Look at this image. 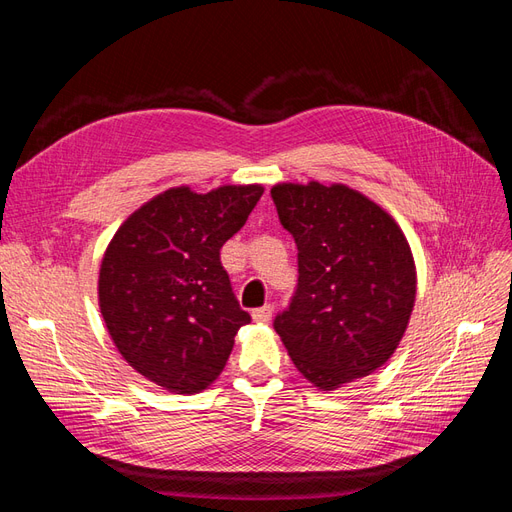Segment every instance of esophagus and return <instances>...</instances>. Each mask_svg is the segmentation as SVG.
I'll return each mask as SVG.
<instances>
[{"mask_svg": "<svg viewBox=\"0 0 512 512\" xmlns=\"http://www.w3.org/2000/svg\"><path fill=\"white\" fill-rule=\"evenodd\" d=\"M271 316H273V307L271 305H262V307H258V309H254V312H252L254 322H269Z\"/></svg>", "mask_w": 512, "mask_h": 512, "instance_id": "1", "label": "esophagus"}]
</instances>
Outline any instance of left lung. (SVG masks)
Masks as SVG:
<instances>
[{
    "label": "left lung",
    "instance_id": "obj_1",
    "mask_svg": "<svg viewBox=\"0 0 512 512\" xmlns=\"http://www.w3.org/2000/svg\"><path fill=\"white\" fill-rule=\"evenodd\" d=\"M271 198L299 250V284L273 327L322 391L391 359L416 299V267L397 222L348 185L277 183Z\"/></svg>",
    "mask_w": 512,
    "mask_h": 512
}]
</instances>
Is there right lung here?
Here are the masks:
<instances>
[{"instance_id": "1", "label": "right lung", "mask_w": 512, "mask_h": 512, "mask_svg": "<svg viewBox=\"0 0 512 512\" xmlns=\"http://www.w3.org/2000/svg\"><path fill=\"white\" fill-rule=\"evenodd\" d=\"M262 192L258 183L207 194L170 188L136 209L106 247L98 280L106 329L123 359L170 393L207 389L252 320L220 250Z\"/></svg>"}]
</instances>
